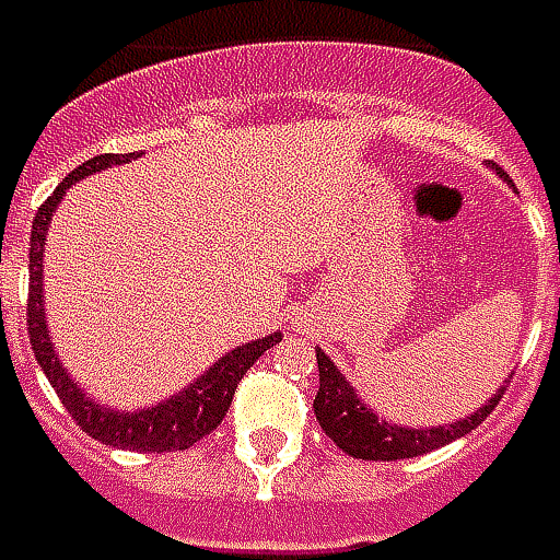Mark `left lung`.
Here are the masks:
<instances>
[{"label":"left lung","instance_id":"left-lung-1","mask_svg":"<svg viewBox=\"0 0 560 560\" xmlns=\"http://www.w3.org/2000/svg\"><path fill=\"white\" fill-rule=\"evenodd\" d=\"M504 397V387L491 397L489 404L479 406L476 416H466L463 422H454L451 429H400V425H387L384 419H377L375 412H369L365 404H359L355 390L337 372V365L318 350V394H315V416L322 422L324 434L347 451L350 457L359 460H406V457H419L429 454L434 447H444L451 441H457L463 434H469L498 400Z\"/></svg>","mask_w":560,"mask_h":560}]
</instances>
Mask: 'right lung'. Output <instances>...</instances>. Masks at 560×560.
Wrapping results in <instances>:
<instances>
[{
  "label": "right lung",
  "instance_id": "add662e5",
  "mask_svg": "<svg viewBox=\"0 0 560 560\" xmlns=\"http://www.w3.org/2000/svg\"><path fill=\"white\" fill-rule=\"evenodd\" d=\"M131 154H97L84 160L78 170H71L62 183L56 185V191L43 201L34 217V230H31V287H27V337H31V350L40 362L43 375L49 377L52 390L59 394L62 406L69 409V416L78 422L81 432L97 438L109 447H122V451H144V454H170V451H185L195 441H201L210 434L226 416V409L233 404L242 375L258 362V355L270 350L280 334H270L265 340H255L248 347H238L230 355H223L208 375H201L188 390L176 394L166 404L151 406L144 412H109L91 404L66 375V369L59 365V359L52 355V343L46 334V322H43V238H46V223L52 220V210L59 205L62 191L71 183L97 173L103 166L113 163H126Z\"/></svg>",
  "mask_w": 560,
  "mask_h": 560
}]
</instances>
